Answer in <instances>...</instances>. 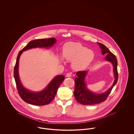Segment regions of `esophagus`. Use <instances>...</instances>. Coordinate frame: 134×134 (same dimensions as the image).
I'll list each match as a JSON object with an SVG mask.
<instances>
[{
  "label": "esophagus",
  "instance_id": "esophagus-1",
  "mask_svg": "<svg viewBox=\"0 0 134 134\" xmlns=\"http://www.w3.org/2000/svg\"><path fill=\"white\" fill-rule=\"evenodd\" d=\"M72 76V73H68L66 74V77H70Z\"/></svg>",
  "mask_w": 134,
  "mask_h": 134
}]
</instances>
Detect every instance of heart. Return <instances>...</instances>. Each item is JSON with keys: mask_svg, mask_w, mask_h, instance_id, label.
<instances>
[{"mask_svg": "<svg viewBox=\"0 0 134 134\" xmlns=\"http://www.w3.org/2000/svg\"><path fill=\"white\" fill-rule=\"evenodd\" d=\"M63 57L67 61H72L74 69L83 70L92 62L94 53L79 43L68 42L63 47Z\"/></svg>", "mask_w": 134, "mask_h": 134, "instance_id": "b5f03b06", "label": "heart"}]
</instances>
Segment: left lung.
<instances>
[{"label":"left lung","instance_id":"left-lung-1","mask_svg":"<svg viewBox=\"0 0 134 134\" xmlns=\"http://www.w3.org/2000/svg\"><path fill=\"white\" fill-rule=\"evenodd\" d=\"M99 46L102 55H107L105 60L110 62L113 66V72L115 77L114 82L111 86L105 92L102 93H96L92 92L87 88V85L85 81L88 71H79L76 73L77 77L75 78L74 96L77 102L83 105H93L104 102L114 87L118 80V61L116 58L109 50L107 47L102 43H97Z\"/></svg>","mask_w":134,"mask_h":134}]
</instances>
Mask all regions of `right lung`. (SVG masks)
<instances>
[{
    "label": "right lung",
    "instance_id": "add662e5",
    "mask_svg": "<svg viewBox=\"0 0 134 134\" xmlns=\"http://www.w3.org/2000/svg\"><path fill=\"white\" fill-rule=\"evenodd\" d=\"M56 41L55 38L32 40L19 51L14 68V78L19 96L24 102L27 103L35 105H44L50 103L56 96L59 86L63 82L65 76L63 75L56 76L45 89L42 91L38 92L30 91L23 86L19 78V65L20 56L23 52L32 48H51L55 44Z\"/></svg>",
    "mask_w": 134,
    "mask_h": 134
}]
</instances>
